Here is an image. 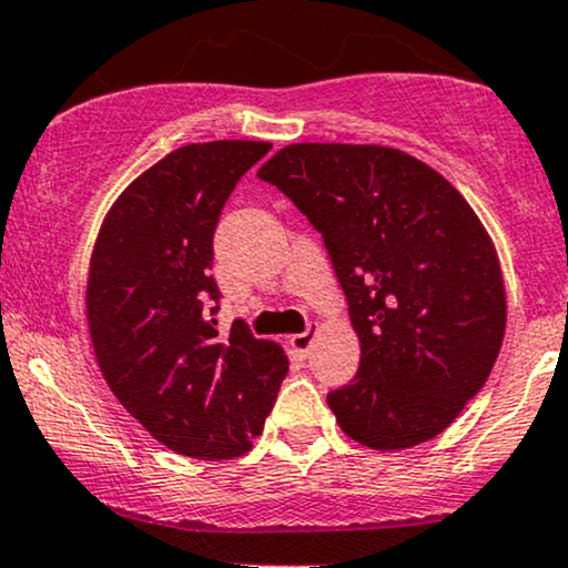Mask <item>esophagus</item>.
Masks as SVG:
<instances>
[{
    "instance_id": "1",
    "label": "esophagus",
    "mask_w": 568,
    "mask_h": 568,
    "mask_svg": "<svg viewBox=\"0 0 568 568\" xmlns=\"http://www.w3.org/2000/svg\"><path fill=\"white\" fill-rule=\"evenodd\" d=\"M313 335H316V329H305V332H300V335H292L290 337V345H292V351L297 353V356H308L311 353V345H313Z\"/></svg>"
}]
</instances>
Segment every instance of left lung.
Returning a JSON list of instances; mask_svg holds the SVG:
<instances>
[{"label":"left lung","mask_w":568,"mask_h":568,"mask_svg":"<svg viewBox=\"0 0 568 568\" xmlns=\"http://www.w3.org/2000/svg\"><path fill=\"white\" fill-rule=\"evenodd\" d=\"M322 233L362 343L326 404L369 449L449 428L484 388L505 335L497 250L449 180L388 145L295 143L257 170Z\"/></svg>","instance_id":"obj_1"}]
</instances>
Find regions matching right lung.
I'll list each match as a JSON object with an SVG mask.
<instances>
[{
    "label": "right lung",
    "instance_id": "add662e5",
    "mask_svg": "<svg viewBox=\"0 0 568 568\" xmlns=\"http://www.w3.org/2000/svg\"><path fill=\"white\" fill-rule=\"evenodd\" d=\"M271 143L212 140L166 153L126 185L100 225L87 324L119 404L178 455L252 449L290 372L284 351L215 318L212 236L231 191Z\"/></svg>",
    "mask_w": 568,
    "mask_h": 568
}]
</instances>
